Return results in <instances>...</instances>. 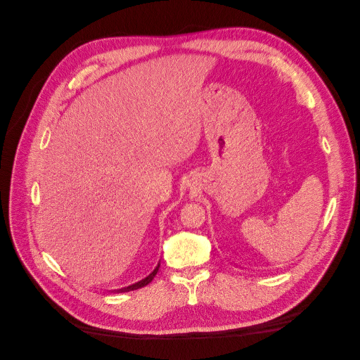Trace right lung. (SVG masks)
Wrapping results in <instances>:
<instances>
[{"mask_svg": "<svg viewBox=\"0 0 360 360\" xmlns=\"http://www.w3.org/2000/svg\"><path fill=\"white\" fill-rule=\"evenodd\" d=\"M158 270H159V264H158V267L151 271V274L146 278V279H143V281H139V282H136V284H134V285H130V287H127V288H123L122 291H129V290H136V288H141V287H146L147 284H150L151 281H153V278L156 276V274H158Z\"/></svg>", "mask_w": 360, "mask_h": 360, "instance_id": "obj_1", "label": "right lung"}]
</instances>
